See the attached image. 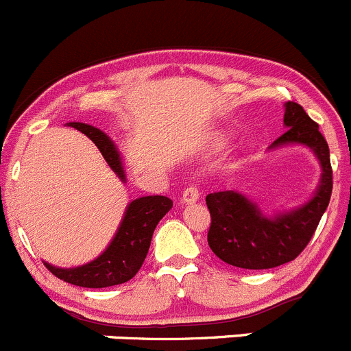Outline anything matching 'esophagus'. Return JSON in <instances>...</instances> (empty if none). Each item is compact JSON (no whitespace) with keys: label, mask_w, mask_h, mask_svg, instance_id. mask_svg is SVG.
Returning a JSON list of instances; mask_svg holds the SVG:
<instances>
[{"label":"esophagus","mask_w":351,"mask_h":351,"mask_svg":"<svg viewBox=\"0 0 351 351\" xmlns=\"http://www.w3.org/2000/svg\"><path fill=\"white\" fill-rule=\"evenodd\" d=\"M197 199H199V191H197L196 186L186 187L182 193V196H180V203L182 204H191Z\"/></svg>","instance_id":"esophagus-1"}]
</instances>
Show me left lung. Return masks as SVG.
Listing matches in <instances>:
<instances>
[{"instance_id": "obj_1", "label": "left lung", "mask_w": 351, "mask_h": 351, "mask_svg": "<svg viewBox=\"0 0 351 351\" xmlns=\"http://www.w3.org/2000/svg\"><path fill=\"white\" fill-rule=\"evenodd\" d=\"M287 131L269 148L305 145L314 152L322 174L314 197L302 206L275 217H266L252 201L235 191H218L206 196L211 215L208 244L227 265L242 269H269L293 261L314 235L332 191V169L328 141L317 123L302 106L285 104Z\"/></svg>"}]
</instances>
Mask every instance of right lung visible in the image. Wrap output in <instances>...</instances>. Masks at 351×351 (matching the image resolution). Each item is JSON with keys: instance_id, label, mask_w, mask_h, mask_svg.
Returning a JSON list of instances; mask_svg holds the SVG:
<instances>
[{"instance_id": "obj_1", "label": "right lung", "mask_w": 351, "mask_h": 351, "mask_svg": "<svg viewBox=\"0 0 351 351\" xmlns=\"http://www.w3.org/2000/svg\"><path fill=\"white\" fill-rule=\"evenodd\" d=\"M68 126L88 136L109 167L119 176L121 180H126L119 152L106 133L85 123H68ZM171 208L172 199L167 196L138 197L126 208L116 235L99 258L78 268H56L49 263L44 265L62 282L85 289H106L130 282L140 271L147 258L155 227Z\"/></svg>"}]
</instances>
